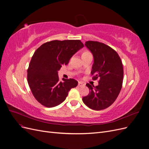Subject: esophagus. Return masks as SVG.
<instances>
[{"label":"esophagus","mask_w":149,"mask_h":149,"mask_svg":"<svg viewBox=\"0 0 149 149\" xmlns=\"http://www.w3.org/2000/svg\"><path fill=\"white\" fill-rule=\"evenodd\" d=\"M84 84L82 83V82H79L78 83V86L79 87H82V86H83Z\"/></svg>","instance_id":"34e87169"}]
</instances>
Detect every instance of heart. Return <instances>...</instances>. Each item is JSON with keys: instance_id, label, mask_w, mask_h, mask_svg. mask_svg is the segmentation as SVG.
<instances>
[{"instance_id": "1", "label": "heart", "mask_w": 149, "mask_h": 149, "mask_svg": "<svg viewBox=\"0 0 149 149\" xmlns=\"http://www.w3.org/2000/svg\"><path fill=\"white\" fill-rule=\"evenodd\" d=\"M88 53V52H84V53Z\"/></svg>"}]
</instances>
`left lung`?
<instances>
[{"mask_svg":"<svg viewBox=\"0 0 149 149\" xmlns=\"http://www.w3.org/2000/svg\"><path fill=\"white\" fill-rule=\"evenodd\" d=\"M85 46L93 55L94 62L91 73L93 79H99L96 86L87 83L88 96L82 100L88 107L100 111L110 106L118 97L123 85L124 71L118 54L102 43L85 42Z\"/></svg>","mask_w":149,"mask_h":149,"instance_id":"obj_1","label":"left lung"}]
</instances>
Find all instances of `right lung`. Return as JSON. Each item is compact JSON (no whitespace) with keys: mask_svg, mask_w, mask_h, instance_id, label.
I'll list each match as a JSON object with an SVG mask.
<instances>
[{"mask_svg":"<svg viewBox=\"0 0 149 149\" xmlns=\"http://www.w3.org/2000/svg\"><path fill=\"white\" fill-rule=\"evenodd\" d=\"M80 40H53L42 45L31 58L27 81L33 96L41 104L55 107L63 102L71 88L77 86L74 79L59 81L58 71L73 55L83 48Z\"/></svg>","mask_w":149,"mask_h":149,"instance_id":"obj_1","label":"right lung"}]
</instances>
